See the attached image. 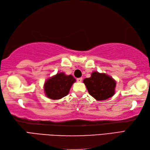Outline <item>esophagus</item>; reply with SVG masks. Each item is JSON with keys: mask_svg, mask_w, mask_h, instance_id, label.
Wrapping results in <instances>:
<instances>
[{"mask_svg": "<svg viewBox=\"0 0 150 150\" xmlns=\"http://www.w3.org/2000/svg\"><path fill=\"white\" fill-rule=\"evenodd\" d=\"M77 81L78 82H81L82 81V78L80 77V78H77Z\"/></svg>", "mask_w": 150, "mask_h": 150, "instance_id": "34e87169", "label": "esophagus"}]
</instances>
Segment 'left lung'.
Instances as JSON below:
<instances>
[{"instance_id": "obj_1", "label": "left lung", "mask_w": 150, "mask_h": 150, "mask_svg": "<svg viewBox=\"0 0 150 150\" xmlns=\"http://www.w3.org/2000/svg\"><path fill=\"white\" fill-rule=\"evenodd\" d=\"M89 94L97 100H106L115 93L116 81L104 73L93 71L90 78L84 79Z\"/></svg>"}]
</instances>
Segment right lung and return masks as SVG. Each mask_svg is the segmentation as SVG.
<instances>
[{"label":"right lung","mask_w":150,"mask_h":150,"mask_svg":"<svg viewBox=\"0 0 150 150\" xmlns=\"http://www.w3.org/2000/svg\"><path fill=\"white\" fill-rule=\"evenodd\" d=\"M75 82V79L71 75L58 73L46 81L44 85V93L51 99H60L69 93L70 88Z\"/></svg>","instance_id":"add662e5"}]
</instances>
